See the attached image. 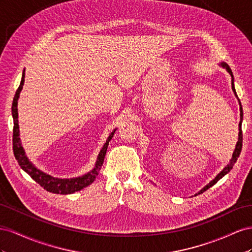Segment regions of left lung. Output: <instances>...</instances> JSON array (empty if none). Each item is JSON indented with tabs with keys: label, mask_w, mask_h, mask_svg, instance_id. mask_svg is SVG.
<instances>
[{
	"label": "left lung",
	"mask_w": 252,
	"mask_h": 252,
	"mask_svg": "<svg viewBox=\"0 0 252 252\" xmlns=\"http://www.w3.org/2000/svg\"><path fill=\"white\" fill-rule=\"evenodd\" d=\"M220 65L224 67V68H226L227 70H228V73L231 75V78H232V80H231V86H232V91L234 92V94H235V96L238 97V95H236V92H235V89H234V78H233V74H232V70H231V68L229 67V65L227 63H225V62H222V63H220ZM239 102H240V100H239ZM240 111H241V121H240V125H239V130H240V132H239V140H238V143H236V146H235V150H234V152H233V155H232V158H231V160H230V162L227 164V166L225 167V169L222 170L220 173L215 177L212 182H210L209 184H208L205 188H203L202 190H200L197 194H200V193H203V192H205L206 190H208L210 188V187H212L213 185H215L217 184L220 179L222 177V176H225L228 172H230V170H231L232 168H233V166H234V163L236 162V160H238V158H239V156H240V154H241V151H242V146H243V133H242V121H243V109H242V105H241V102H240ZM196 194V195H197Z\"/></svg>",
	"instance_id": "obj_1"
}]
</instances>
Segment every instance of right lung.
<instances>
[{
    "mask_svg": "<svg viewBox=\"0 0 252 252\" xmlns=\"http://www.w3.org/2000/svg\"><path fill=\"white\" fill-rule=\"evenodd\" d=\"M24 78L25 73L23 71L22 75V80L19 85V88L16 92V95H14L13 101H12V117H13V134H12V149H13V154L16 159L18 160V163L20 167L22 168L27 174L33 179L35 183H38L43 189H45L48 192L57 193V194H71L77 191H80L81 189L88 187L93 182L95 181L96 176L99 173V170L101 169V166L104 160V157L106 154L107 146H109V142L111 141L115 131L111 133V135L107 138L106 142L104 143L103 148L100 151V153L97 158V162L94 170L91 171L90 173L83 175L82 177H76V178H70V179H61V178H55L50 175H47L43 173L42 171L38 170L33 164L28 160V158L25 156L24 150L21 146L20 137H19V125H18V99L20 96V92L22 91L23 85H24Z\"/></svg>",
    "mask_w": 252,
    "mask_h": 252,
    "instance_id": "1",
    "label": "right lung"
}]
</instances>
